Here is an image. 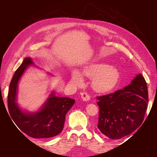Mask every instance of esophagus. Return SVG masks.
I'll return each mask as SVG.
<instances>
[{
	"label": "esophagus",
	"mask_w": 157,
	"mask_h": 157,
	"mask_svg": "<svg viewBox=\"0 0 157 157\" xmlns=\"http://www.w3.org/2000/svg\"><path fill=\"white\" fill-rule=\"evenodd\" d=\"M80 96H81V98L84 101H86L90 100V96L87 92H81V94H80Z\"/></svg>",
	"instance_id": "1"
}]
</instances>
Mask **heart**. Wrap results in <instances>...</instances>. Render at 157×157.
<instances>
[{"label": "heart", "instance_id": "obj_1", "mask_svg": "<svg viewBox=\"0 0 157 157\" xmlns=\"http://www.w3.org/2000/svg\"><path fill=\"white\" fill-rule=\"evenodd\" d=\"M82 76L92 80V86L98 93H108L115 89L120 81L121 73L118 69L108 63L92 62L85 66L80 74L74 71L71 81L77 85L83 82Z\"/></svg>", "mask_w": 157, "mask_h": 157}]
</instances>
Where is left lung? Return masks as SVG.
<instances>
[{
    "label": "left lung",
    "mask_w": 157,
    "mask_h": 157,
    "mask_svg": "<svg viewBox=\"0 0 157 157\" xmlns=\"http://www.w3.org/2000/svg\"><path fill=\"white\" fill-rule=\"evenodd\" d=\"M96 98L99 107L98 128L109 138L119 140L129 136L143 122L148 90L141 74L122 90Z\"/></svg>",
    "instance_id": "obj_1"
}]
</instances>
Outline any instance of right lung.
Here are the masks:
<instances>
[{
    "label": "right lung",
    "mask_w": 157,
    "mask_h": 157,
    "mask_svg": "<svg viewBox=\"0 0 157 157\" xmlns=\"http://www.w3.org/2000/svg\"><path fill=\"white\" fill-rule=\"evenodd\" d=\"M33 65L30 58L24 59L14 73L9 86L8 107L12 119L20 130L33 138H48L62 131L65 115L75 100L69 98L56 97L52 94L39 111L23 112L16 103L17 83L21 76L29 65Z\"/></svg>",
    "instance_id": "obj_1"
}]
</instances>
